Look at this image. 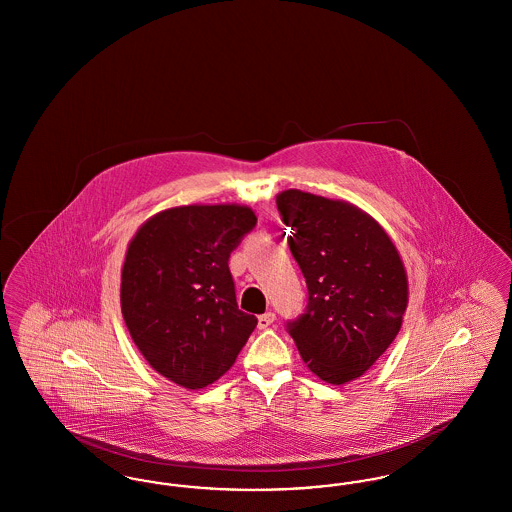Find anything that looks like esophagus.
Here are the masks:
<instances>
[{
  "instance_id": "34e87169",
  "label": "esophagus",
  "mask_w": 512,
  "mask_h": 512,
  "mask_svg": "<svg viewBox=\"0 0 512 512\" xmlns=\"http://www.w3.org/2000/svg\"><path fill=\"white\" fill-rule=\"evenodd\" d=\"M274 318H276V315H274L272 311L261 315V317H259V328H261V330H267L268 326L274 322Z\"/></svg>"
}]
</instances>
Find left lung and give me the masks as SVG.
Instances as JSON below:
<instances>
[{"mask_svg":"<svg viewBox=\"0 0 512 512\" xmlns=\"http://www.w3.org/2000/svg\"><path fill=\"white\" fill-rule=\"evenodd\" d=\"M276 205L309 292L286 330L320 380L351 382L399 334L409 293L403 261L382 226L351 203L288 190Z\"/></svg>","mask_w":512,"mask_h":512,"instance_id":"obj_1","label":"left lung"}]
</instances>
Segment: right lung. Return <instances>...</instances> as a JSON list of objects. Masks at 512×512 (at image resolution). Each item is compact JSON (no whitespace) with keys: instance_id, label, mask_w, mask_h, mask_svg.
Segmentation results:
<instances>
[{"instance_id":"1","label":"right lung","mask_w":512,"mask_h":512,"mask_svg":"<svg viewBox=\"0 0 512 512\" xmlns=\"http://www.w3.org/2000/svg\"><path fill=\"white\" fill-rule=\"evenodd\" d=\"M255 224L249 207L186 205L147 220L128 245L122 317L147 363L182 388L219 380L257 326L228 268Z\"/></svg>"}]
</instances>
